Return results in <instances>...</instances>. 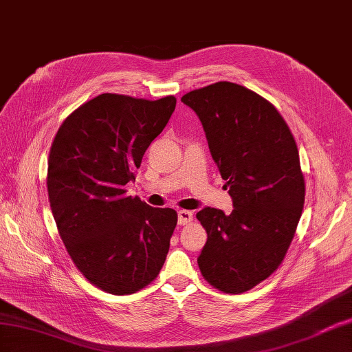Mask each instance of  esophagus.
I'll return each instance as SVG.
<instances>
[{"label":"esophagus","mask_w":352,"mask_h":352,"mask_svg":"<svg viewBox=\"0 0 352 352\" xmlns=\"http://www.w3.org/2000/svg\"><path fill=\"white\" fill-rule=\"evenodd\" d=\"M192 220H193L192 211H187V210L178 211V223L179 225H189V223H192Z\"/></svg>","instance_id":"34e87169"}]
</instances>
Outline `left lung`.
Returning <instances> with one entry per match:
<instances>
[{"instance_id":"obj_1","label":"left lung","mask_w":352,"mask_h":352,"mask_svg":"<svg viewBox=\"0 0 352 352\" xmlns=\"http://www.w3.org/2000/svg\"><path fill=\"white\" fill-rule=\"evenodd\" d=\"M182 102L199 117L234 202L228 216L210 207L196 214L208 235L199 270L219 291L246 292L282 264L303 211L296 139L272 103L239 84L193 89Z\"/></svg>"}]
</instances>
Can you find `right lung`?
Listing matches in <instances>:
<instances>
[{
	"instance_id": "obj_1",
	"label": "right lung",
	"mask_w": 352,
	"mask_h": 352,
	"mask_svg": "<svg viewBox=\"0 0 352 352\" xmlns=\"http://www.w3.org/2000/svg\"><path fill=\"white\" fill-rule=\"evenodd\" d=\"M177 99L104 93L63 121L47 159V195L73 264L88 282L127 296L156 279L177 226V211L126 195Z\"/></svg>"
}]
</instances>
